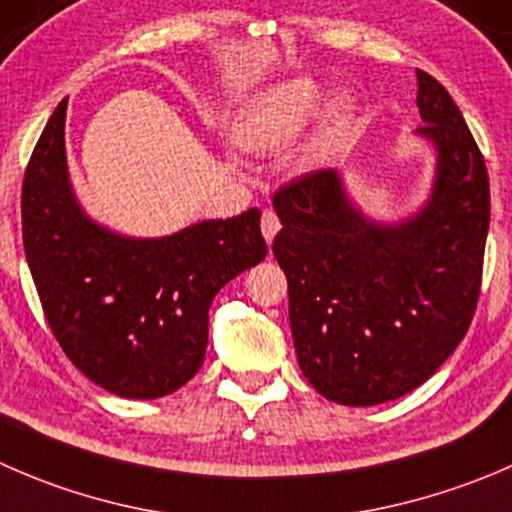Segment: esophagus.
I'll return each mask as SVG.
<instances>
[{
  "label": "esophagus",
  "mask_w": 512,
  "mask_h": 512,
  "mask_svg": "<svg viewBox=\"0 0 512 512\" xmlns=\"http://www.w3.org/2000/svg\"><path fill=\"white\" fill-rule=\"evenodd\" d=\"M260 227H262V235H265L267 242L275 240V235H277V232H280V220H277L275 212H272V210L262 212Z\"/></svg>",
  "instance_id": "obj_1"
}]
</instances>
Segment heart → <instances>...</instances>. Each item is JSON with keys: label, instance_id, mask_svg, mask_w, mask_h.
Returning a JSON list of instances; mask_svg holds the SVG:
<instances>
[{"label": "heart", "instance_id": "1", "mask_svg": "<svg viewBox=\"0 0 512 512\" xmlns=\"http://www.w3.org/2000/svg\"><path fill=\"white\" fill-rule=\"evenodd\" d=\"M322 104L325 92L312 79H290L267 87L240 109L235 140L250 152L280 150L310 127Z\"/></svg>", "mask_w": 512, "mask_h": 512}]
</instances>
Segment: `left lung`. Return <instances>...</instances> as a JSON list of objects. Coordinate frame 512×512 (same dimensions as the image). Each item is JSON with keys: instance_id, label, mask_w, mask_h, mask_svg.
<instances>
[{"instance_id": "left-lung-1", "label": "left lung", "mask_w": 512, "mask_h": 512, "mask_svg": "<svg viewBox=\"0 0 512 512\" xmlns=\"http://www.w3.org/2000/svg\"><path fill=\"white\" fill-rule=\"evenodd\" d=\"M418 132L438 147L428 207L385 227L350 207L332 170L272 197L282 230L297 362L340 405H377L420 388L468 332L490 225L485 157L448 89L418 69Z\"/></svg>"}]
</instances>
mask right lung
Here are the masks:
<instances>
[{"instance_id":"right-lung-1","label":"right lung","mask_w":512,"mask_h":512,"mask_svg":"<svg viewBox=\"0 0 512 512\" xmlns=\"http://www.w3.org/2000/svg\"><path fill=\"white\" fill-rule=\"evenodd\" d=\"M59 102L29 157L22 240L44 317L64 355L99 388L132 400L175 393L202 367L212 300L265 260L260 210L127 240L82 215Z\"/></svg>"}]
</instances>
